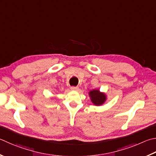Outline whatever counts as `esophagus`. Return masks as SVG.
Listing matches in <instances>:
<instances>
[{
	"instance_id": "34e87169",
	"label": "esophagus",
	"mask_w": 156,
	"mask_h": 156,
	"mask_svg": "<svg viewBox=\"0 0 156 156\" xmlns=\"http://www.w3.org/2000/svg\"><path fill=\"white\" fill-rule=\"evenodd\" d=\"M78 87H71V90H78Z\"/></svg>"
}]
</instances>
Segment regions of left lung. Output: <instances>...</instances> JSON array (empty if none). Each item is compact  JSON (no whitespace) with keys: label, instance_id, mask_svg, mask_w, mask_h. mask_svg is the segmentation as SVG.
<instances>
[{"label":"left lung","instance_id":"8db88e82","mask_svg":"<svg viewBox=\"0 0 156 156\" xmlns=\"http://www.w3.org/2000/svg\"><path fill=\"white\" fill-rule=\"evenodd\" d=\"M89 96L92 102L96 106H100L106 100V95L99 90H93L89 92Z\"/></svg>","mask_w":156,"mask_h":156}]
</instances>
